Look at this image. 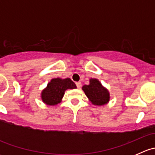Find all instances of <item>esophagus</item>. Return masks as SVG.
I'll list each match as a JSON object with an SVG mask.
<instances>
[{"instance_id":"esophagus-1","label":"esophagus","mask_w":155,"mask_h":155,"mask_svg":"<svg viewBox=\"0 0 155 155\" xmlns=\"http://www.w3.org/2000/svg\"><path fill=\"white\" fill-rule=\"evenodd\" d=\"M76 86H77L78 88H80L81 85H82V83H81L80 82H76Z\"/></svg>"}]
</instances>
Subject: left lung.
Returning <instances> with one entry per match:
<instances>
[{"mask_svg":"<svg viewBox=\"0 0 155 155\" xmlns=\"http://www.w3.org/2000/svg\"><path fill=\"white\" fill-rule=\"evenodd\" d=\"M82 90L94 105L102 106L109 102V91L101 85L98 79H91L90 84L84 85Z\"/></svg>","mask_w":155,"mask_h":155,"instance_id":"left-lung-1","label":"left lung"}]
</instances>
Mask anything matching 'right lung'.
<instances>
[{"label": "right lung", "mask_w": 155, "mask_h": 155, "mask_svg": "<svg viewBox=\"0 0 155 155\" xmlns=\"http://www.w3.org/2000/svg\"><path fill=\"white\" fill-rule=\"evenodd\" d=\"M76 88V85L70 78L52 79L47 87L42 91L41 98L47 105L54 106L61 101L67 89Z\"/></svg>", "instance_id": "obj_1"}]
</instances>
